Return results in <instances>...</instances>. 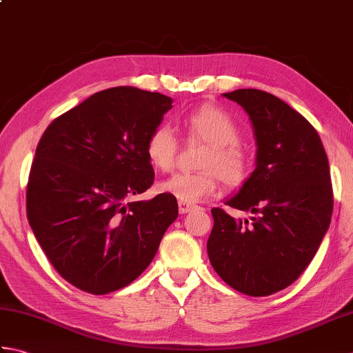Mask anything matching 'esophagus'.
I'll use <instances>...</instances> for the list:
<instances>
[{
	"label": "esophagus",
	"instance_id": "34e87169",
	"mask_svg": "<svg viewBox=\"0 0 353 353\" xmlns=\"http://www.w3.org/2000/svg\"><path fill=\"white\" fill-rule=\"evenodd\" d=\"M194 208H196V205L194 203H188V201L179 200V212L181 214H188L190 211H192Z\"/></svg>",
	"mask_w": 353,
	"mask_h": 353
}]
</instances>
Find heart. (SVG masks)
<instances>
[{"label":"heart","instance_id":"1","mask_svg":"<svg viewBox=\"0 0 353 353\" xmlns=\"http://www.w3.org/2000/svg\"><path fill=\"white\" fill-rule=\"evenodd\" d=\"M186 130L192 138L208 144L199 162L197 172H176L161 183V191L188 203L211 197L219 190L220 177L228 186H238L247 176V156L239 147V127L226 110L205 104L183 118ZM179 142L167 124H159L145 141V154L150 163L161 171H170L176 163Z\"/></svg>","mask_w":353,"mask_h":353}]
</instances>
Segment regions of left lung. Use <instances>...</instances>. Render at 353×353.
Returning a JSON list of instances; mask_svg holds the SVG:
<instances>
[{
  "label": "left lung",
  "mask_w": 353,
  "mask_h": 353,
  "mask_svg": "<svg viewBox=\"0 0 353 353\" xmlns=\"http://www.w3.org/2000/svg\"><path fill=\"white\" fill-rule=\"evenodd\" d=\"M249 115L256 168L226 205L212 209L208 256L229 287L262 297L287 288L316 256L334 209L329 162L317 130L277 97L259 89L224 94Z\"/></svg>",
  "instance_id": "left-lung-1"
}]
</instances>
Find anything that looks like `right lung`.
Wrapping results in <instances>:
<instances>
[{"label":"right lung","mask_w":353,"mask_h":353,"mask_svg":"<svg viewBox=\"0 0 353 353\" xmlns=\"http://www.w3.org/2000/svg\"><path fill=\"white\" fill-rule=\"evenodd\" d=\"M170 97L104 89L43 132L27 183V219L65 281L91 294L124 288L144 272L177 219V200L133 197L154 182L145 141Z\"/></svg>","instance_id":"1"}]
</instances>
